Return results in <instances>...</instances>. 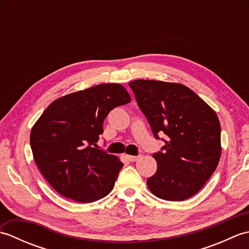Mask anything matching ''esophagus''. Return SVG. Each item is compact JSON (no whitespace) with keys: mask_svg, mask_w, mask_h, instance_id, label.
Instances as JSON below:
<instances>
[{"mask_svg":"<svg viewBox=\"0 0 249 249\" xmlns=\"http://www.w3.org/2000/svg\"><path fill=\"white\" fill-rule=\"evenodd\" d=\"M140 158V156H133V155H127V160L129 161H137Z\"/></svg>","mask_w":249,"mask_h":249,"instance_id":"1","label":"esophagus"}]
</instances>
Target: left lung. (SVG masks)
<instances>
[{"label":"left lung","instance_id":"obj_1","mask_svg":"<svg viewBox=\"0 0 249 249\" xmlns=\"http://www.w3.org/2000/svg\"><path fill=\"white\" fill-rule=\"evenodd\" d=\"M139 108L156 139L167 135L161 152L154 153L157 171L147 178L156 197L186 200L212 177L221 154L220 123L215 111L181 83L157 80L129 82Z\"/></svg>","mask_w":249,"mask_h":249}]
</instances>
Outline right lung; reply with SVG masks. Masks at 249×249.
I'll list each match as a JSON object with an SVG mask.
<instances>
[{
  "mask_svg": "<svg viewBox=\"0 0 249 249\" xmlns=\"http://www.w3.org/2000/svg\"><path fill=\"white\" fill-rule=\"evenodd\" d=\"M130 96L118 83L98 84L52 102L31 130L30 143L39 171L60 195L81 203L106 197L123 162L96 149L111 110Z\"/></svg>",
  "mask_w": 249,
  "mask_h": 249,
  "instance_id": "obj_1",
  "label": "right lung"
}]
</instances>
